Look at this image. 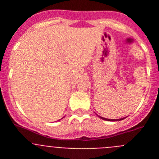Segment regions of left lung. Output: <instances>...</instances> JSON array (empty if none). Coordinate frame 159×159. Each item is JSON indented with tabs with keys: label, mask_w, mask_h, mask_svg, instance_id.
Masks as SVG:
<instances>
[{
	"label": "left lung",
	"mask_w": 159,
	"mask_h": 159,
	"mask_svg": "<svg viewBox=\"0 0 159 159\" xmlns=\"http://www.w3.org/2000/svg\"><path fill=\"white\" fill-rule=\"evenodd\" d=\"M100 119H103V120H107V121H120V120H123L124 118H123V119H105V118L103 117H101V116H99Z\"/></svg>",
	"instance_id": "8db88e82"
}]
</instances>
